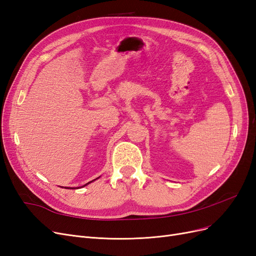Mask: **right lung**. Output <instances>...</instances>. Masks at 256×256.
Segmentation results:
<instances>
[{
    "instance_id": "right-lung-1",
    "label": "right lung",
    "mask_w": 256,
    "mask_h": 256,
    "mask_svg": "<svg viewBox=\"0 0 256 256\" xmlns=\"http://www.w3.org/2000/svg\"><path fill=\"white\" fill-rule=\"evenodd\" d=\"M99 177H100V176H99ZM99 177H97V178H96V180H98V178H99ZM94 180H92V182H94ZM88 182V184H84V186H82V187H85V186H88V184H90V182ZM65 188H66V187H65ZM66 189H69V188H68V187H67V188H66ZM70 189H74V188H70Z\"/></svg>"
}]
</instances>
